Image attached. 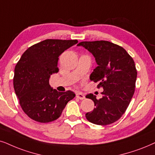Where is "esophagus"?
I'll return each mask as SVG.
<instances>
[{"label": "esophagus", "mask_w": 155, "mask_h": 155, "mask_svg": "<svg viewBox=\"0 0 155 155\" xmlns=\"http://www.w3.org/2000/svg\"><path fill=\"white\" fill-rule=\"evenodd\" d=\"M76 98L80 99V100H83V99L85 98V96H84V94H81V93H77L76 95Z\"/></svg>", "instance_id": "esophagus-1"}]
</instances>
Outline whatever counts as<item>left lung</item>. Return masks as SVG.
<instances>
[{
    "instance_id": "left-lung-1",
    "label": "left lung",
    "mask_w": 155,
    "mask_h": 155,
    "mask_svg": "<svg viewBox=\"0 0 155 155\" xmlns=\"http://www.w3.org/2000/svg\"><path fill=\"white\" fill-rule=\"evenodd\" d=\"M77 45L94 55L98 67L91 74L90 79L98 84V88H104L101 98L97 99L92 94L86 96L96 106L86 113V119L99 125L115 123L124 114L135 92V61L124 48L108 41L81 42Z\"/></svg>"
}]
</instances>
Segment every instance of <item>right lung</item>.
I'll return each instance as SVG.
<instances>
[{
  "mask_svg": "<svg viewBox=\"0 0 155 155\" xmlns=\"http://www.w3.org/2000/svg\"><path fill=\"white\" fill-rule=\"evenodd\" d=\"M77 42L76 40L48 39L22 54L15 67L13 86L22 110L31 119L43 123L55 120L75 97L71 91L53 89L49 79L59 71L57 64L61 54Z\"/></svg>",
  "mask_w": 155,
  "mask_h": 155,
  "instance_id": "obj_1",
  "label": "right lung"
}]
</instances>
